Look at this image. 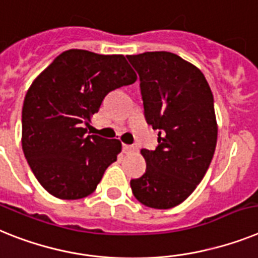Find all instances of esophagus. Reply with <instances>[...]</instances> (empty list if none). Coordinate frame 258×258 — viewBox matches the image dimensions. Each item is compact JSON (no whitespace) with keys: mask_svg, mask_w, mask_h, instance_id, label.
Listing matches in <instances>:
<instances>
[{"mask_svg":"<svg viewBox=\"0 0 258 258\" xmlns=\"http://www.w3.org/2000/svg\"><path fill=\"white\" fill-rule=\"evenodd\" d=\"M123 151H124V153L135 152L136 147L135 146H131V144H123Z\"/></svg>","mask_w":258,"mask_h":258,"instance_id":"34e87169","label":"esophagus"}]
</instances>
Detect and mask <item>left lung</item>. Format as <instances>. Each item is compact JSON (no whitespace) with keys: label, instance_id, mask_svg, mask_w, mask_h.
<instances>
[{"label":"left lung","instance_id":"left-lung-1","mask_svg":"<svg viewBox=\"0 0 258 258\" xmlns=\"http://www.w3.org/2000/svg\"><path fill=\"white\" fill-rule=\"evenodd\" d=\"M139 73L144 115L159 130L155 151L142 149L146 173L131 179L144 206L172 209L206 174L218 139L214 97L203 73L172 52L127 56Z\"/></svg>","mask_w":258,"mask_h":258}]
</instances>
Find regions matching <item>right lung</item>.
<instances>
[{"label":"right lung","instance_id":"add662e5","mask_svg":"<svg viewBox=\"0 0 258 258\" xmlns=\"http://www.w3.org/2000/svg\"><path fill=\"white\" fill-rule=\"evenodd\" d=\"M135 81L123 55L85 49L62 52L34 80L23 102L22 148L49 194L81 199L96 190L122 144L86 128L110 92Z\"/></svg>","mask_w":258,"mask_h":258}]
</instances>
